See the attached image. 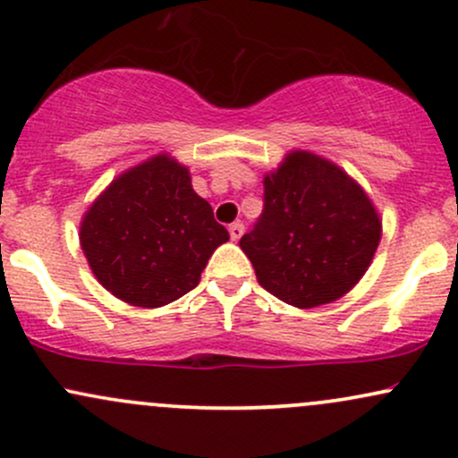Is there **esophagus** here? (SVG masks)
<instances>
[{
	"instance_id": "esophagus-1",
	"label": "esophagus",
	"mask_w": 458,
	"mask_h": 458,
	"mask_svg": "<svg viewBox=\"0 0 458 458\" xmlns=\"http://www.w3.org/2000/svg\"><path fill=\"white\" fill-rule=\"evenodd\" d=\"M228 233H230V239L239 241L241 236H243V233H245V225L241 224V222H234V224L228 228Z\"/></svg>"
}]
</instances>
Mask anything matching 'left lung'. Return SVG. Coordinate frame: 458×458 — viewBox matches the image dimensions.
<instances>
[{
  "label": "left lung",
  "mask_w": 458,
  "mask_h": 458,
  "mask_svg": "<svg viewBox=\"0 0 458 458\" xmlns=\"http://www.w3.org/2000/svg\"><path fill=\"white\" fill-rule=\"evenodd\" d=\"M265 211L239 241L265 291L301 310L344 297L381 241V217L357 181L310 150L265 174Z\"/></svg>",
  "instance_id": "obj_1"
}]
</instances>
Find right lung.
I'll list each match as a JSON object with an SVG mask.
<instances>
[{
  "instance_id": "right-lung-1",
  "label": "right lung",
  "mask_w": 458,
  "mask_h": 458,
  "mask_svg": "<svg viewBox=\"0 0 458 458\" xmlns=\"http://www.w3.org/2000/svg\"><path fill=\"white\" fill-rule=\"evenodd\" d=\"M230 239L182 163L161 152L129 167L90 204L79 243L103 288L138 308H161L199 284Z\"/></svg>"
}]
</instances>
